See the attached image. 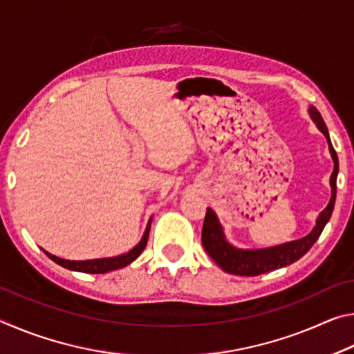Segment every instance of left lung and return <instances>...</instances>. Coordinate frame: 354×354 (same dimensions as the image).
I'll return each mask as SVG.
<instances>
[{"mask_svg":"<svg viewBox=\"0 0 354 354\" xmlns=\"http://www.w3.org/2000/svg\"><path fill=\"white\" fill-rule=\"evenodd\" d=\"M309 115L313 118V122L317 124L320 133L326 137L329 153H331L334 170L329 178V185H331V198H329L328 206L323 209L319 214V217L315 220V226L308 236L297 241L286 242L281 245H274V247L267 248H239L234 245L227 242L225 236L223 226H221L220 220L211 207H207L205 223H203L201 231V242L203 247L207 251V254L212 257L214 262L225 270L226 273L239 274V277H257V274L273 272L277 268L290 266L299 257L304 256L310 250V247L315 243L317 239L320 237L323 227L331 218L334 203H335V190H337V173H339V159L335 154L334 148L331 145V139H329L328 128L320 112L315 109L314 106H309Z\"/></svg>","mask_w":354,"mask_h":354,"instance_id":"1","label":"left lung"}]
</instances>
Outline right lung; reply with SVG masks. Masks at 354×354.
<instances>
[{
  "mask_svg": "<svg viewBox=\"0 0 354 354\" xmlns=\"http://www.w3.org/2000/svg\"><path fill=\"white\" fill-rule=\"evenodd\" d=\"M151 221L153 217L148 220L145 232L140 239V242L136 245L134 248H131L129 251L118 256H112V257H98V259H87V261H68V259H62V257H57L55 254L48 253V251L44 250V253L50 257L51 261H55L59 266L64 268H68V270L73 272H82V273H107L112 270H117V268H123L129 266L131 262L136 261L137 257L140 256V253L147 247L148 242V236H149V227H151Z\"/></svg>",
  "mask_w": 354,
  "mask_h": 354,
  "instance_id": "obj_1",
  "label": "right lung"
}]
</instances>
